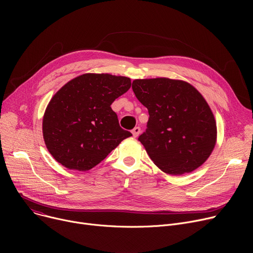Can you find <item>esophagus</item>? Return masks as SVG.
I'll return each instance as SVG.
<instances>
[{"label":"esophagus","instance_id":"34e87169","mask_svg":"<svg viewBox=\"0 0 253 253\" xmlns=\"http://www.w3.org/2000/svg\"><path fill=\"white\" fill-rule=\"evenodd\" d=\"M131 132H132V135H133V137H137L139 135V133H140V128L139 127H135Z\"/></svg>","mask_w":253,"mask_h":253}]
</instances>
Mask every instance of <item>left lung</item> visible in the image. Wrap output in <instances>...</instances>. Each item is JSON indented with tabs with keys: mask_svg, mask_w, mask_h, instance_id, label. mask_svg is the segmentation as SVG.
I'll return each mask as SVG.
<instances>
[{
	"mask_svg": "<svg viewBox=\"0 0 253 253\" xmlns=\"http://www.w3.org/2000/svg\"><path fill=\"white\" fill-rule=\"evenodd\" d=\"M132 89L149 111L148 129L138 140L154 164L170 175L200 167L217 138L214 115L201 93L169 78L136 79Z\"/></svg>",
	"mask_w": 253,
	"mask_h": 253,
	"instance_id": "left-lung-1",
	"label": "left lung"
}]
</instances>
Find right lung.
I'll use <instances>...</instances> for the list:
<instances>
[{"label":"right lung","mask_w":253,"mask_h":253,"mask_svg":"<svg viewBox=\"0 0 253 253\" xmlns=\"http://www.w3.org/2000/svg\"><path fill=\"white\" fill-rule=\"evenodd\" d=\"M130 87V78L92 73L64 84L43 117V137L52 157L65 168L87 171L131 136L111 108Z\"/></svg>","instance_id":"obj_1"}]
</instances>
